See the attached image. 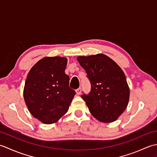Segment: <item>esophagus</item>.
Wrapping results in <instances>:
<instances>
[{"label": "esophagus", "instance_id": "obj_1", "mask_svg": "<svg viewBox=\"0 0 157 157\" xmlns=\"http://www.w3.org/2000/svg\"><path fill=\"white\" fill-rule=\"evenodd\" d=\"M81 92H82V88H79L76 90V94L78 95H79L81 94Z\"/></svg>", "mask_w": 157, "mask_h": 157}]
</instances>
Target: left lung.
I'll use <instances>...</instances> for the list:
<instances>
[{
  "label": "left lung",
  "instance_id": "8db88e82",
  "mask_svg": "<svg viewBox=\"0 0 157 157\" xmlns=\"http://www.w3.org/2000/svg\"><path fill=\"white\" fill-rule=\"evenodd\" d=\"M91 84L89 94L81 95L91 114L103 123L113 122L127 108L129 89L125 75L105 55L78 56Z\"/></svg>",
  "mask_w": 157,
  "mask_h": 157
}]
</instances>
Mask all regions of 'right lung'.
<instances>
[{
	"label": "right lung",
	"instance_id": "obj_1",
	"mask_svg": "<svg viewBox=\"0 0 157 157\" xmlns=\"http://www.w3.org/2000/svg\"><path fill=\"white\" fill-rule=\"evenodd\" d=\"M67 59L44 57L29 71L23 97L31 114L45 124L55 123L67 112L75 94L65 73Z\"/></svg>",
	"mask_w": 157,
	"mask_h": 157
}]
</instances>
